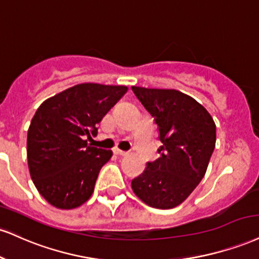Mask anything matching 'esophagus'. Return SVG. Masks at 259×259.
Returning <instances> with one entry per match:
<instances>
[{"label": "esophagus", "instance_id": "34e87169", "mask_svg": "<svg viewBox=\"0 0 259 259\" xmlns=\"http://www.w3.org/2000/svg\"><path fill=\"white\" fill-rule=\"evenodd\" d=\"M113 153L117 154V155H126L127 152L121 151V149H119V148H114V149H113Z\"/></svg>", "mask_w": 259, "mask_h": 259}]
</instances>
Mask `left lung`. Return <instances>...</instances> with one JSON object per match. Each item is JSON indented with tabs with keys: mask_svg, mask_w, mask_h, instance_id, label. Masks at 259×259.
<instances>
[{
	"mask_svg": "<svg viewBox=\"0 0 259 259\" xmlns=\"http://www.w3.org/2000/svg\"><path fill=\"white\" fill-rule=\"evenodd\" d=\"M159 129L161 155L148 161L132 188L145 204L172 208L183 202L206 172L216 145V124L197 100L175 89L132 87Z\"/></svg>",
	"mask_w": 259,
	"mask_h": 259,
	"instance_id": "obj_1",
	"label": "left lung"
}]
</instances>
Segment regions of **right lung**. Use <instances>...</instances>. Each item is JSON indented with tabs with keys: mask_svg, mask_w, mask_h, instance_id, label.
Here are the masks:
<instances>
[{
	"mask_svg": "<svg viewBox=\"0 0 259 259\" xmlns=\"http://www.w3.org/2000/svg\"><path fill=\"white\" fill-rule=\"evenodd\" d=\"M124 85L83 83L47 99L27 132V164L37 191L49 204L70 210L92 197L112 151L88 146L85 138L126 93Z\"/></svg>",
	"mask_w": 259,
	"mask_h": 259,
	"instance_id": "add662e5",
	"label": "right lung"
}]
</instances>
